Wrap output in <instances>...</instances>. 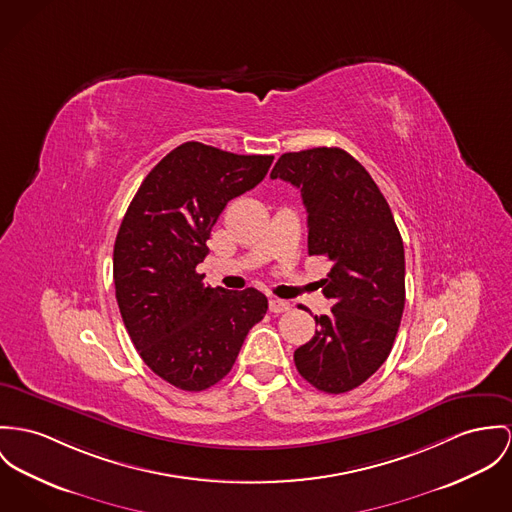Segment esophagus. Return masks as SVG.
I'll use <instances>...</instances> for the list:
<instances>
[{
    "instance_id": "esophagus-1",
    "label": "esophagus",
    "mask_w": 512,
    "mask_h": 512,
    "mask_svg": "<svg viewBox=\"0 0 512 512\" xmlns=\"http://www.w3.org/2000/svg\"><path fill=\"white\" fill-rule=\"evenodd\" d=\"M292 306H290V302H286V300H278V298H273L271 302H269V310H271V314H284V312H288Z\"/></svg>"
}]
</instances>
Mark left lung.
Segmentation results:
<instances>
[{"mask_svg":"<svg viewBox=\"0 0 512 512\" xmlns=\"http://www.w3.org/2000/svg\"><path fill=\"white\" fill-rule=\"evenodd\" d=\"M273 179L302 193L308 253L331 261L321 280L331 314L294 351L304 380L325 394L366 382L388 358L405 308V253L394 214L370 173L341 148L282 154Z\"/></svg>","mask_w":512,"mask_h":512,"instance_id":"1","label":"left lung"}]
</instances>
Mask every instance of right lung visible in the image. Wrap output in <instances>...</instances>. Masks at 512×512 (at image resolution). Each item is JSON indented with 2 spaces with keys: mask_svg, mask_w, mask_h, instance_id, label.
Wrapping results in <instances>:
<instances>
[{
  "mask_svg": "<svg viewBox=\"0 0 512 512\" xmlns=\"http://www.w3.org/2000/svg\"><path fill=\"white\" fill-rule=\"evenodd\" d=\"M273 159L185 142L148 173L122 218L113 253L118 310L142 360L179 390L218 384L267 314L265 294L204 286L197 265L226 204L257 187Z\"/></svg>",
  "mask_w": 512,
  "mask_h": 512,
  "instance_id": "right-lung-1",
  "label": "right lung"
}]
</instances>
